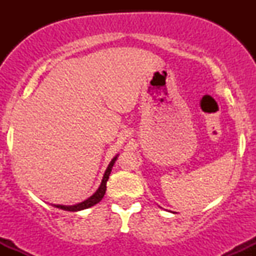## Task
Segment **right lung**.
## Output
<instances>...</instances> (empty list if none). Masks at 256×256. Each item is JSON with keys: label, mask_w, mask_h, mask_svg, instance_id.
<instances>
[{"label": "right lung", "mask_w": 256, "mask_h": 256, "mask_svg": "<svg viewBox=\"0 0 256 256\" xmlns=\"http://www.w3.org/2000/svg\"><path fill=\"white\" fill-rule=\"evenodd\" d=\"M116 158H118V155H116V156L112 158L110 165H108L107 170H106L104 178H102L101 185H100L98 189L96 190V192L92 196H90L89 198L85 200V201H83V202H80V204H73V206H64V204H52V206H54V207H56V208H60V210H68V212H77V210H86V208L92 207V206L98 204V202L101 201L102 198H104V196L106 194V189H107V180H108V178H110L112 168H113V165H114V162L116 161Z\"/></svg>", "instance_id": "add662e5"}]
</instances>
